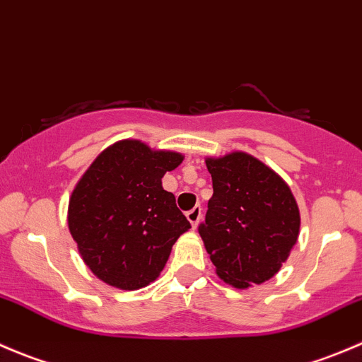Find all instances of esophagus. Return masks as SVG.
<instances>
[{
  "mask_svg": "<svg viewBox=\"0 0 362 362\" xmlns=\"http://www.w3.org/2000/svg\"><path fill=\"white\" fill-rule=\"evenodd\" d=\"M187 218H189V222H191L192 224V228H196V226H198V222H199V218H202V206H194L192 208V210H189L187 211Z\"/></svg>",
  "mask_w": 362,
  "mask_h": 362,
  "instance_id": "34e87169",
  "label": "esophagus"
}]
</instances>
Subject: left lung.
Wrapping results in <instances>:
<instances>
[{
	"mask_svg": "<svg viewBox=\"0 0 362 362\" xmlns=\"http://www.w3.org/2000/svg\"><path fill=\"white\" fill-rule=\"evenodd\" d=\"M214 196L198 231L217 275L247 289L272 279L298 240L299 210L286 182L243 152L206 159Z\"/></svg>",
	"mask_w": 362,
	"mask_h": 362,
	"instance_id": "obj_1",
	"label": "left lung"
}]
</instances>
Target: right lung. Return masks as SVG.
Listing matches in <instances>:
<instances>
[{
	"label": "right lung",
	"mask_w": 362,
	"mask_h": 362,
	"mask_svg": "<svg viewBox=\"0 0 362 362\" xmlns=\"http://www.w3.org/2000/svg\"><path fill=\"white\" fill-rule=\"evenodd\" d=\"M182 159L124 140L101 152L76 184L69 233L90 272L108 286L134 291L154 282L173 243L191 229L160 184Z\"/></svg>",
	"instance_id": "right-lung-1"
}]
</instances>
